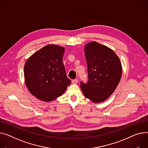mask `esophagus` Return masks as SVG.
I'll list each match as a JSON object with an SVG mask.
<instances>
[{"label": "esophagus", "instance_id": "esophagus-1", "mask_svg": "<svg viewBox=\"0 0 148 148\" xmlns=\"http://www.w3.org/2000/svg\"><path fill=\"white\" fill-rule=\"evenodd\" d=\"M77 82H78V80H77V79H73V80L72 81V83L73 84H76L77 83Z\"/></svg>", "mask_w": 148, "mask_h": 148}]
</instances>
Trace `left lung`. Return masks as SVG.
<instances>
[{
  "label": "left lung",
  "instance_id": "left-lung-1",
  "mask_svg": "<svg viewBox=\"0 0 148 148\" xmlns=\"http://www.w3.org/2000/svg\"><path fill=\"white\" fill-rule=\"evenodd\" d=\"M88 81L81 82L84 96L94 103L108 99L114 92L122 76V66L115 52L97 42L85 47Z\"/></svg>",
  "mask_w": 148,
  "mask_h": 148
}]
</instances>
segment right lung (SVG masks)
Here are the masks:
<instances>
[{
  "label": "right lung",
  "instance_id": "obj_1",
  "mask_svg": "<svg viewBox=\"0 0 148 148\" xmlns=\"http://www.w3.org/2000/svg\"><path fill=\"white\" fill-rule=\"evenodd\" d=\"M64 48L49 44L34 53L24 65V79L30 92L42 101L63 95L71 81L63 63Z\"/></svg>",
  "mask_w": 148,
  "mask_h": 148
}]
</instances>
